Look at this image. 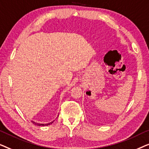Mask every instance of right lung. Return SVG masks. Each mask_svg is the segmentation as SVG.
<instances>
[{
	"instance_id": "1",
	"label": "right lung",
	"mask_w": 149,
	"mask_h": 149,
	"mask_svg": "<svg viewBox=\"0 0 149 149\" xmlns=\"http://www.w3.org/2000/svg\"><path fill=\"white\" fill-rule=\"evenodd\" d=\"M54 121L52 122H50V123H36V122H34L33 121H32V123L34 124V125H38V126H47V125H51V124H52V123Z\"/></svg>"
}]
</instances>
